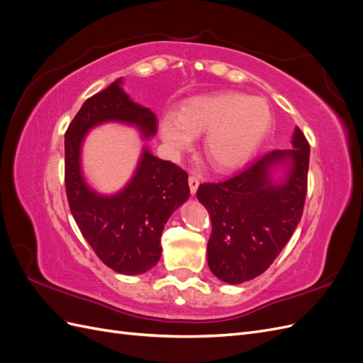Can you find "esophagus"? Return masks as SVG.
<instances>
[{"label":"esophagus","instance_id":"34e87169","mask_svg":"<svg viewBox=\"0 0 363 363\" xmlns=\"http://www.w3.org/2000/svg\"><path fill=\"white\" fill-rule=\"evenodd\" d=\"M188 182H189V189H191V194H192V195H195V194H196V189H199V186H200V180H199V177H195V175H191Z\"/></svg>","mask_w":363,"mask_h":363}]
</instances>
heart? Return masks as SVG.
Wrapping results in <instances>:
<instances>
[{
  "label": "heart",
  "instance_id": "heart-1",
  "mask_svg": "<svg viewBox=\"0 0 363 363\" xmlns=\"http://www.w3.org/2000/svg\"><path fill=\"white\" fill-rule=\"evenodd\" d=\"M272 113L262 98L227 92L186 101L177 118L164 116L159 133L174 156L189 151L194 138L206 133V159L218 171L242 167L255 155L271 127Z\"/></svg>",
  "mask_w": 363,
  "mask_h": 363
}]
</instances>
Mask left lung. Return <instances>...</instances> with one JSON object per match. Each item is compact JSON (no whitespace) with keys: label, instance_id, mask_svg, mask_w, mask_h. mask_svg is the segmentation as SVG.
I'll use <instances>...</instances> for the list:
<instances>
[{"label":"left lung","instance_id":"1","mask_svg":"<svg viewBox=\"0 0 363 363\" xmlns=\"http://www.w3.org/2000/svg\"><path fill=\"white\" fill-rule=\"evenodd\" d=\"M292 147L271 151L235 177L196 191L212 221L207 263L221 281L239 284L265 272L298 225L311 156L298 127ZM279 167L285 175L276 181L272 174Z\"/></svg>","mask_w":363,"mask_h":363}]
</instances>
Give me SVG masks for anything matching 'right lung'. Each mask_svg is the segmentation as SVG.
<instances>
[{"label": "right lung", "instance_id": "1", "mask_svg": "<svg viewBox=\"0 0 363 363\" xmlns=\"http://www.w3.org/2000/svg\"><path fill=\"white\" fill-rule=\"evenodd\" d=\"M106 123L133 125L144 139L157 130L156 115L131 100L118 79L87 98L65 133V186L71 213L95 255L115 272L138 276L162 256L164 224L189 199L188 174L144 147L123 189L111 195L96 192L84 180L82 147L87 133Z\"/></svg>", "mask_w": 363, "mask_h": 363}]
</instances>
